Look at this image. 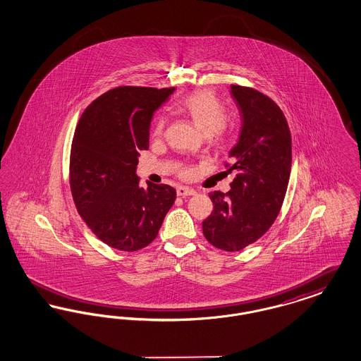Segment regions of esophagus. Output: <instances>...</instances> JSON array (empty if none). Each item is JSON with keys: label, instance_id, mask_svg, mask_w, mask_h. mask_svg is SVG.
Instances as JSON below:
<instances>
[{"label": "esophagus", "instance_id": "34e87169", "mask_svg": "<svg viewBox=\"0 0 361 361\" xmlns=\"http://www.w3.org/2000/svg\"><path fill=\"white\" fill-rule=\"evenodd\" d=\"M177 195L181 196V197H185V196L196 195V190H193L192 188H187V187H178L177 188Z\"/></svg>", "mask_w": 361, "mask_h": 361}]
</instances>
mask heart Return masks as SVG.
Masks as SVG:
<instances>
[{
    "label": "heart",
    "instance_id": "heart-1",
    "mask_svg": "<svg viewBox=\"0 0 361 361\" xmlns=\"http://www.w3.org/2000/svg\"><path fill=\"white\" fill-rule=\"evenodd\" d=\"M178 108L181 112L188 115L189 118L195 121V124L208 137L212 134L218 137H224L226 135L227 128L224 124L226 114L224 106L218 102L212 92L204 89L195 90L181 100ZM164 128L165 119L159 118L155 121L153 134L157 137L161 135ZM184 176H187V173H184Z\"/></svg>",
    "mask_w": 361,
    "mask_h": 361
}]
</instances>
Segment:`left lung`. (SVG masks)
Here are the masks:
<instances>
[{
  "mask_svg": "<svg viewBox=\"0 0 361 361\" xmlns=\"http://www.w3.org/2000/svg\"><path fill=\"white\" fill-rule=\"evenodd\" d=\"M231 96L242 128L227 172L238 174L227 193H209L214 211L203 221V234L215 247L238 252L275 222L290 181L292 146L287 119L272 99L240 85H231Z\"/></svg>",
  "mask_w": 361,
  "mask_h": 361,
  "instance_id": "8db88e82",
  "label": "left lung"
}]
</instances>
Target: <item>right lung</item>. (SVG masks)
<instances>
[{
    "label": "right lung",
    "instance_id": "1",
    "mask_svg": "<svg viewBox=\"0 0 361 361\" xmlns=\"http://www.w3.org/2000/svg\"><path fill=\"white\" fill-rule=\"evenodd\" d=\"M174 87L119 86L87 105L71 143L70 188L78 214L108 246L135 252L155 240L176 200L166 184L139 185L137 157L149 149L155 109Z\"/></svg>",
    "mask_w": 361,
    "mask_h": 361
}]
</instances>
